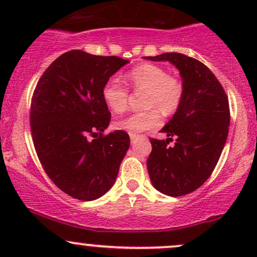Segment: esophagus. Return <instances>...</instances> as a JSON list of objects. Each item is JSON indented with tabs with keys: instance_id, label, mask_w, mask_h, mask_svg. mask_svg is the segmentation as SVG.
<instances>
[{
	"instance_id": "obj_1",
	"label": "esophagus",
	"mask_w": 257,
	"mask_h": 257,
	"mask_svg": "<svg viewBox=\"0 0 257 257\" xmlns=\"http://www.w3.org/2000/svg\"><path fill=\"white\" fill-rule=\"evenodd\" d=\"M129 137H131L132 143H135V141H137L138 139H139V135L138 134H132V133H131V134H129Z\"/></svg>"
}]
</instances>
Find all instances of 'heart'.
Segmentation results:
<instances>
[{"instance_id":"1","label":"heart","mask_w":257,"mask_h":257,"mask_svg":"<svg viewBox=\"0 0 257 257\" xmlns=\"http://www.w3.org/2000/svg\"><path fill=\"white\" fill-rule=\"evenodd\" d=\"M126 82L135 90L147 91L146 106L151 110L132 113L117 120L116 128L137 134L157 128L163 114H172L181 105L184 87L178 78L168 75L163 67L153 64H141L132 69L125 76ZM102 98L108 108L116 113L124 112L128 107L129 90L118 79L111 78L102 88Z\"/></svg>"}]
</instances>
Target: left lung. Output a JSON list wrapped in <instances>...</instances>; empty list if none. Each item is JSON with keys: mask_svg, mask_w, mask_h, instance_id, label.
I'll list each match as a JSON object with an SVG mask.
<instances>
[{"mask_svg": "<svg viewBox=\"0 0 257 257\" xmlns=\"http://www.w3.org/2000/svg\"><path fill=\"white\" fill-rule=\"evenodd\" d=\"M146 59L170 61L182 77L181 105L161 131L169 138L150 139L152 151L147 170L159 192L185 196L204 184L216 167L228 135V99L214 73L197 59L181 53H163ZM173 138L176 143L169 147Z\"/></svg>", "mask_w": 257, "mask_h": 257, "instance_id": "obj_1", "label": "left lung"}]
</instances>
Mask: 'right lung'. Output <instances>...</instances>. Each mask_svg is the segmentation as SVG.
I'll return each instance as SVG.
<instances>
[{
	"label": "right lung",
	"mask_w": 257,
	"mask_h": 257,
	"mask_svg": "<svg viewBox=\"0 0 257 257\" xmlns=\"http://www.w3.org/2000/svg\"><path fill=\"white\" fill-rule=\"evenodd\" d=\"M126 63L114 55L66 52L49 65L32 94L37 157L49 179L76 199L94 200L107 192L131 145L124 131L104 134L111 112L102 88Z\"/></svg>",
	"instance_id": "right-lung-1"
}]
</instances>
